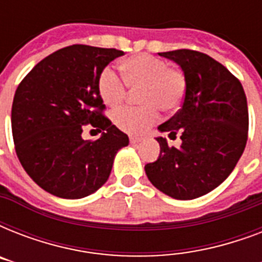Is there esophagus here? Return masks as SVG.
I'll list each match as a JSON object with an SVG mask.
<instances>
[{"instance_id":"obj_1","label":"esophagus","mask_w":262,"mask_h":262,"mask_svg":"<svg viewBox=\"0 0 262 262\" xmlns=\"http://www.w3.org/2000/svg\"><path fill=\"white\" fill-rule=\"evenodd\" d=\"M129 141H130V144H133V145H135V144L141 143V139H140V137H130V139H129Z\"/></svg>"}]
</instances>
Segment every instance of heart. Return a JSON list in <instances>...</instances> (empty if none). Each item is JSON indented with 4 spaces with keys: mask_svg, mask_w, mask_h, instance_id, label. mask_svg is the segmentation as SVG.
<instances>
[{
    "mask_svg": "<svg viewBox=\"0 0 262 262\" xmlns=\"http://www.w3.org/2000/svg\"><path fill=\"white\" fill-rule=\"evenodd\" d=\"M123 80L110 67L98 77V92L107 106L114 107L126 98L127 85L137 92L139 107H121L113 113V122L127 135H143L159 119L160 110H178L185 100L186 76L182 69L168 67L164 59L151 54H137L121 63Z\"/></svg>",
    "mask_w": 262,
    "mask_h": 262,
    "instance_id": "heart-1",
    "label": "heart"
}]
</instances>
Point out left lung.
I'll return each instance as SVG.
<instances>
[{
	"label": "left lung",
	"instance_id": "8db88e82",
	"mask_svg": "<svg viewBox=\"0 0 262 262\" xmlns=\"http://www.w3.org/2000/svg\"><path fill=\"white\" fill-rule=\"evenodd\" d=\"M177 62L187 90L178 113L159 126L181 147L156 137L160 155L145 164L156 189L177 200H193L217 187L231 174L248 141L249 113L244 87L227 68L200 51L159 53Z\"/></svg>",
	"mask_w": 262,
	"mask_h": 262
}]
</instances>
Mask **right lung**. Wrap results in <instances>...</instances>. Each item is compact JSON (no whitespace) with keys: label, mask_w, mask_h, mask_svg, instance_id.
I'll use <instances>...</instances> for the list:
<instances>
[{"label":"right lung","mask_w":262,"mask_h":262,"mask_svg":"<svg viewBox=\"0 0 262 262\" xmlns=\"http://www.w3.org/2000/svg\"><path fill=\"white\" fill-rule=\"evenodd\" d=\"M123 55L117 49L72 45L36 63L18 84L12 104V135L23 168L43 190L83 199L108 179L115 154L129 137L103 115L100 72ZM91 124L98 140L81 137Z\"/></svg>","instance_id":"add662e5"}]
</instances>
